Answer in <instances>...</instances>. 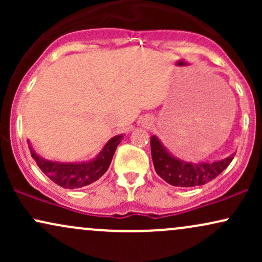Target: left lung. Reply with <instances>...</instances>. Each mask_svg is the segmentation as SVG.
Instances as JSON below:
<instances>
[{
  "instance_id": "8db88e82",
  "label": "left lung",
  "mask_w": 262,
  "mask_h": 262,
  "mask_svg": "<svg viewBox=\"0 0 262 262\" xmlns=\"http://www.w3.org/2000/svg\"><path fill=\"white\" fill-rule=\"evenodd\" d=\"M151 158L156 173L176 187H196L212 181L227 169L235 152L222 160L192 162L176 158L156 135L150 138Z\"/></svg>"
}]
</instances>
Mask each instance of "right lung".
Here are the masks:
<instances>
[{"label": "right lung", "instance_id": "1", "mask_svg": "<svg viewBox=\"0 0 262 262\" xmlns=\"http://www.w3.org/2000/svg\"><path fill=\"white\" fill-rule=\"evenodd\" d=\"M122 139L123 134L111 138L95 158L81 162L47 160L35 151L31 141H28L32 158L37 161L39 169L43 171L53 182L64 188H81L83 186L91 185L92 182L97 181L101 176L104 175L112 161L114 151Z\"/></svg>", "mask_w": 262, "mask_h": 262}]
</instances>
